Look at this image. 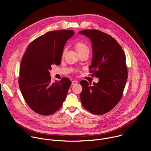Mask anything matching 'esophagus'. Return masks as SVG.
<instances>
[{
  "label": "esophagus",
  "mask_w": 151,
  "mask_h": 151,
  "mask_svg": "<svg viewBox=\"0 0 151 151\" xmlns=\"http://www.w3.org/2000/svg\"><path fill=\"white\" fill-rule=\"evenodd\" d=\"M78 83V81H72V85H75Z\"/></svg>",
  "instance_id": "obj_1"
}]
</instances>
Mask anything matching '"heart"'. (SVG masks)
Masks as SVG:
<instances>
[{
	"instance_id": "b5f03b06",
	"label": "heart",
	"mask_w": 151,
	"mask_h": 151,
	"mask_svg": "<svg viewBox=\"0 0 151 151\" xmlns=\"http://www.w3.org/2000/svg\"><path fill=\"white\" fill-rule=\"evenodd\" d=\"M75 48L78 54H80L85 51H89L88 46L82 42H77L76 43H75ZM64 53H65V51H64L63 52V57L64 56Z\"/></svg>"
}]
</instances>
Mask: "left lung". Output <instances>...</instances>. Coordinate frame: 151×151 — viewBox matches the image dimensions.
<instances>
[{
  "label": "left lung",
  "instance_id": "1",
  "mask_svg": "<svg viewBox=\"0 0 151 151\" xmlns=\"http://www.w3.org/2000/svg\"><path fill=\"white\" fill-rule=\"evenodd\" d=\"M92 42L93 59L90 73L99 78L97 83L80 82V94L85 109L95 115H103L111 111L120 101L128 72L123 50L112 36L98 30H83L79 32Z\"/></svg>",
  "mask_w": 151,
  "mask_h": 151
}]
</instances>
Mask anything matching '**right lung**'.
Here are the masks:
<instances>
[{
	"instance_id": "right-lung-1",
	"label": "right lung",
	"mask_w": 151,
	"mask_h": 151,
	"mask_svg": "<svg viewBox=\"0 0 151 151\" xmlns=\"http://www.w3.org/2000/svg\"><path fill=\"white\" fill-rule=\"evenodd\" d=\"M74 31L46 33L33 40L21 60L18 83L26 102L34 112L50 115L61 107L71 81L67 78L51 82L50 70L61 63L64 47Z\"/></svg>"
}]
</instances>
